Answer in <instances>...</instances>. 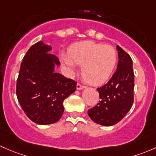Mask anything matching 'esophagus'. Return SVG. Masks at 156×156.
<instances>
[{
  "label": "esophagus",
  "mask_w": 156,
  "mask_h": 156,
  "mask_svg": "<svg viewBox=\"0 0 156 156\" xmlns=\"http://www.w3.org/2000/svg\"><path fill=\"white\" fill-rule=\"evenodd\" d=\"M76 87H77V90H83L85 87L83 86V85H81V83H78L76 85Z\"/></svg>",
  "instance_id": "obj_1"
}]
</instances>
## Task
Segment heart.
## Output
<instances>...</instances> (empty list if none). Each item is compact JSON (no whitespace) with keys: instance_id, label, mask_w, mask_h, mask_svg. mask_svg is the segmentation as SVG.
<instances>
[{"instance_id":"heart-1","label":"heart","mask_w":156,"mask_h":156,"mask_svg":"<svg viewBox=\"0 0 156 156\" xmlns=\"http://www.w3.org/2000/svg\"><path fill=\"white\" fill-rule=\"evenodd\" d=\"M117 60V52L112 46L91 41L74 44L69 49L68 56L62 57L71 71L75 70V64L82 66L83 78L93 85L102 84L109 79Z\"/></svg>"}]
</instances>
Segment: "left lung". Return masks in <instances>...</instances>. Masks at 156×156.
<instances>
[{
    "mask_svg": "<svg viewBox=\"0 0 156 156\" xmlns=\"http://www.w3.org/2000/svg\"><path fill=\"white\" fill-rule=\"evenodd\" d=\"M119 61L109 81L97 88L100 101L87 114L96 123L104 126L117 124L126 115L134 101V75L131 57L117 45Z\"/></svg>",
    "mask_w": 156,
    "mask_h": 156,
    "instance_id": "8db88e82",
    "label": "left lung"
}]
</instances>
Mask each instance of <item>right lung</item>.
I'll return each mask as SVG.
<instances>
[{"label":"right lung","mask_w":156,"mask_h":156,"mask_svg":"<svg viewBox=\"0 0 156 156\" xmlns=\"http://www.w3.org/2000/svg\"><path fill=\"white\" fill-rule=\"evenodd\" d=\"M51 46L39 41L23 58L16 84V96L27 117L39 125L55 123L64 111L63 101L76 90L77 82L55 73L60 66L48 52Z\"/></svg>","instance_id":"obj_1"}]
</instances>
